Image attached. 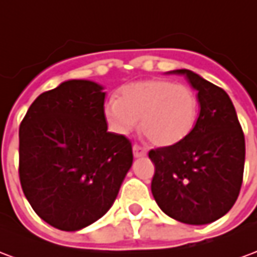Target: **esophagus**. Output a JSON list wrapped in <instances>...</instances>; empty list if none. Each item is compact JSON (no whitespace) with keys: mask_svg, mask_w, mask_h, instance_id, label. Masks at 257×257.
<instances>
[{"mask_svg":"<svg viewBox=\"0 0 257 257\" xmlns=\"http://www.w3.org/2000/svg\"><path fill=\"white\" fill-rule=\"evenodd\" d=\"M147 153L148 152L145 148L140 147V145H134V147H133V155H134L136 159H138V157H144Z\"/></svg>","mask_w":257,"mask_h":257,"instance_id":"esophagus-1","label":"esophagus"}]
</instances>
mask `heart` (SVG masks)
<instances>
[{"label": "heart", "instance_id": "b5f03b06", "mask_svg": "<svg viewBox=\"0 0 257 257\" xmlns=\"http://www.w3.org/2000/svg\"><path fill=\"white\" fill-rule=\"evenodd\" d=\"M200 98L185 83L149 79L123 86L119 98H109L104 117L117 134L137 126L157 147H174L185 141L197 124Z\"/></svg>", "mask_w": 257, "mask_h": 257}]
</instances>
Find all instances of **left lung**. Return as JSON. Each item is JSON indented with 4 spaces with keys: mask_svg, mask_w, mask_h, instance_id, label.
Returning <instances> with one entry per match:
<instances>
[{
    "mask_svg": "<svg viewBox=\"0 0 257 257\" xmlns=\"http://www.w3.org/2000/svg\"><path fill=\"white\" fill-rule=\"evenodd\" d=\"M183 75L200 98L190 136L178 145L152 149V194L163 212L188 224L212 223L231 209L242 185L245 138L233 102L223 89L190 69Z\"/></svg>",
    "mask_w": 257,
    "mask_h": 257,
    "instance_id": "8db88e82",
    "label": "left lung"
}]
</instances>
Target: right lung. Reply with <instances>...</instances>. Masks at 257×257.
Masks as SVG:
<instances>
[{
	"label": "right lung",
	"mask_w": 257,
	"mask_h": 257,
	"mask_svg": "<svg viewBox=\"0 0 257 257\" xmlns=\"http://www.w3.org/2000/svg\"><path fill=\"white\" fill-rule=\"evenodd\" d=\"M104 87L65 80L37 97L19 128L24 196L50 226L78 231L104 216L133 164L131 142L109 133Z\"/></svg>",
	"instance_id": "add662e5"
}]
</instances>
